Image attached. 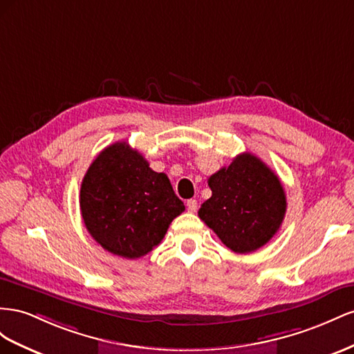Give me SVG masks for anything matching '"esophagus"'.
<instances>
[{
	"label": "esophagus",
	"mask_w": 354,
	"mask_h": 354,
	"mask_svg": "<svg viewBox=\"0 0 354 354\" xmlns=\"http://www.w3.org/2000/svg\"><path fill=\"white\" fill-rule=\"evenodd\" d=\"M197 206H198L197 200H194V198H189V200H187V210H188V212H191V214H194V212L197 210Z\"/></svg>",
	"instance_id": "34e87169"
}]
</instances>
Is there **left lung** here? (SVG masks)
I'll return each instance as SVG.
<instances>
[{"mask_svg": "<svg viewBox=\"0 0 354 354\" xmlns=\"http://www.w3.org/2000/svg\"><path fill=\"white\" fill-rule=\"evenodd\" d=\"M207 184L212 197L201 205L198 216L228 249L249 254L277 233L286 214V194L277 175L261 158L239 154Z\"/></svg>", "mask_w": 354, "mask_h": 354, "instance_id": "obj_1", "label": "left lung"}]
</instances>
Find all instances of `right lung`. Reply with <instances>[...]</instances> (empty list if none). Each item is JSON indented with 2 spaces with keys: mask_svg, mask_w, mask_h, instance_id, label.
<instances>
[{
  "mask_svg": "<svg viewBox=\"0 0 354 354\" xmlns=\"http://www.w3.org/2000/svg\"><path fill=\"white\" fill-rule=\"evenodd\" d=\"M84 225L97 243L127 259L147 255L185 210L167 175L149 167L127 142L100 151L80 189Z\"/></svg>",
  "mask_w": 354,
  "mask_h": 354,
  "instance_id": "right-lung-1",
  "label": "right lung"
}]
</instances>
